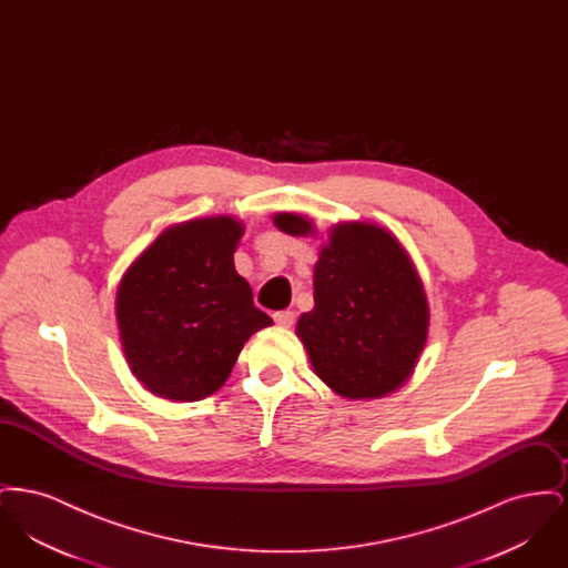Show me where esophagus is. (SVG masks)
Segmentation results:
<instances>
[{"instance_id": "34e87169", "label": "esophagus", "mask_w": 568, "mask_h": 568, "mask_svg": "<svg viewBox=\"0 0 568 568\" xmlns=\"http://www.w3.org/2000/svg\"><path fill=\"white\" fill-rule=\"evenodd\" d=\"M272 317H274L276 324L283 325V327H292L296 324V313L294 311H276Z\"/></svg>"}]
</instances>
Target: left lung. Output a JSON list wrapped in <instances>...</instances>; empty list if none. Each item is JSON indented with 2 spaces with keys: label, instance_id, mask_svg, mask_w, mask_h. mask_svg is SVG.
Instances as JSON below:
<instances>
[{
  "label": "left lung",
  "instance_id": "obj_1",
  "mask_svg": "<svg viewBox=\"0 0 568 568\" xmlns=\"http://www.w3.org/2000/svg\"><path fill=\"white\" fill-rule=\"evenodd\" d=\"M292 236L313 234L308 219L278 213ZM315 306L297 320L317 377L336 394L364 400L410 377L428 336V300L400 243L373 223H341L315 266Z\"/></svg>",
  "mask_w": 568,
  "mask_h": 568
}]
</instances>
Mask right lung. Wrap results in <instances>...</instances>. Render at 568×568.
<instances>
[{"label": "right lung", "mask_w": 568, "mask_h": 568, "mask_svg": "<svg viewBox=\"0 0 568 568\" xmlns=\"http://www.w3.org/2000/svg\"><path fill=\"white\" fill-rule=\"evenodd\" d=\"M243 223L195 219L165 230L116 292V322L135 378L155 396L202 400L234 368L244 343L271 317L234 268Z\"/></svg>", "instance_id": "add662e5"}]
</instances>
